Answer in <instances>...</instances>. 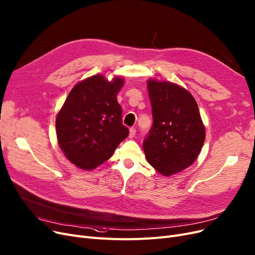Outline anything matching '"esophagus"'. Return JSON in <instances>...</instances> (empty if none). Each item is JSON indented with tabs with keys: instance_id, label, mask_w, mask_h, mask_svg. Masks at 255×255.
<instances>
[{
	"instance_id": "34e87169",
	"label": "esophagus",
	"mask_w": 255,
	"mask_h": 255,
	"mask_svg": "<svg viewBox=\"0 0 255 255\" xmlns=\"http://www.w3.org/2000/svg\"><path fill=\"white\" fill-rule=\"evenodd\" d=\"M135 134H136V129L135 128H130V130H129V137L130 138L134 137Z\"/></svg>"
}]
</instances>
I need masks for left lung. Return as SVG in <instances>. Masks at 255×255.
Returning <instances> with one entry per match:
<instances>
[{
    "mask_svg": "<svg viewBox=\"0 0 255 255\" xmlns=\"http://www.w3.org/2000/svg\"><path fill=\"white\" fill-rule=\"evenodd\" d=\"M153 125L142 148L147 161L163 176L189 168L200 154L205 127L197 102L182 86L169 81H147Z\"/></svg>",
    "mask_w": 255,
    "mask_h": 255,
    "instance_id": "8db88e82",
    "label": "left lung"
}]
</instances>
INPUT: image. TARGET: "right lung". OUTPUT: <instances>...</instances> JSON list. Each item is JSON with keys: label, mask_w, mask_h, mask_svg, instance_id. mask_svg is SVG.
I'll return each instance as SVG.
<instances>
[{"label": "right lung", "mask_w": 255, "mask_h": 255, "mask_svg": "<svg viewBox=\"0 0 255 255\" xmlns=\"http://www.w3.org/2000/svg\"><path fill=\"white\" fill-rule=\"evenodd\" d=\"M123 77L108 81L95 75L77 83L56 118V134L65 157L81 170H94L112 155L129 134L122 124L117 95Z\"/></svg>", "instance_id": "add662e5"}]
</instances>
